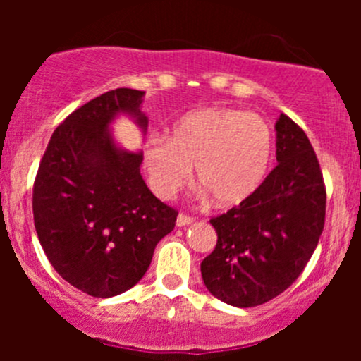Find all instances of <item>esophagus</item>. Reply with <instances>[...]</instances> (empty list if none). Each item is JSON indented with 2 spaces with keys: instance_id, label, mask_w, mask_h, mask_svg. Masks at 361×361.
<instances>
[{
  "instance_id": "34e87169",
  "label": "esophagus",
  "mask_w": 361,
  "mask_h": 361,
  "mask_svg": "<svg viewBox=\"0 0 361 361\" xmlns=\"http://www.w3.org/2000/svg\"><path fill=\"white\" fill-rule=\"evenodd\" d=\"M194 220H195V218L190 216V214L180 213V214H178V218H176V225H178V227H185V225H190Z\"/></svg>"
}]
</instances>
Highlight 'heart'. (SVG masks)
Instances as JSON below:
<instances>
[{"label": "heart", "mask_w": 361, "mask_h": 361, "mask_svg": "<svg viewBox=\"0 0 361 361\" xmlns=\"http://www.w3.org/2000/svg\"><path fill=\"white\" fill-rule=\"evenodd\" d=\"M272 159V133L255 113L204 108L178 118L166 140L154 136L143 147V164L155 194L171 199L188 183L218 206H238L262 187Z\"/></svg>", "instance_id": "heart-1"}]
</instances>
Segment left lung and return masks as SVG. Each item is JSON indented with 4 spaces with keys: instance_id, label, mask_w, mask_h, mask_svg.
<instances>
[{
    "instance_id": "8db88e82",
    "label": "left lung",
    "mask_w": 361,
    "mask_h": 361,
    "mask_svg": "<svg viewBox=\"0 0 361 361\" xmlns=\"http://www.w3.org/2000/svg\"><path fill=\"white\" fill-rule=\"evenodd\" d=\"M276 164L248 201L211 218L218 241L201 264L206 288L225 304L255 307L302 274L325 227L326 188L312 145L281 113Z\"/></svg>"
}]
</instances>
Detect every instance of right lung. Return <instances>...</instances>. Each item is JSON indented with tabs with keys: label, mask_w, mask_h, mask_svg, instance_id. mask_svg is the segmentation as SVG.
<instances>
[{
	"label": "right lung",
	"mask_w": 361,
	"mask_h": 361,
	"mask_svg": "<svg viewBox=\"0 0 361 361\" xmlns=\"http://www.w3.org/2000/svg\"><path fill=\"white\" fill-rule=\"evenodd\" d=\"M143 94L115 89L68 115L35 178L39 245L57 274L90 297L133 288L176 224L178 211L160 202L141 176L143 154L120 150L108 133L116 113H130L147 127Z\"/></svg>",
	"instance_id": "obj_1"
}]
</instances>
